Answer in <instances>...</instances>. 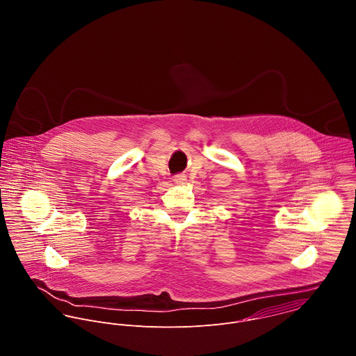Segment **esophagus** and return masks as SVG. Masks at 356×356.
<instances>
[{
    "label": "esophagus",
    "instance_id": "1",
    "mask_svg": "<svg viewBox=\"0 0 356 356\" xmlns=\"http://www.w3.org/2000/svg\"><path fill=\"white\" fill-rule=\"evenodd\" d=\"M172 181H174L175 184H178V185H182V184L186 182V175H185V174H178V175L174 177Z\"/></svg>",
    "mask_w": 356,
    "mask_h": 356
}]
</instances>
